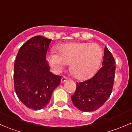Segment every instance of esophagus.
Segmentation results:
<instances>
[{
	"label": "esophagus",
	"instance_id": "esophagus-1",
	"mask_svg": "<svg viewBox=\"0 0 132 132\" xmlns=\"http://www.w3.org/2000/svg\"><path fill=\"white\" fill-rule=\"evenodd\" d=\"M68 77H66V76H63V77H62L61 78V81L62 82H64V81H67V80H68Z\"/></svg>",
	"mask_w": 132,
	"mask_h": 132
}]
</instances>
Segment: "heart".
Here are the masks:
<instances>
[{"mask_svg":"<svg viewBox=\"0 0 132 132\" xmlns=\"http://www.w3.org/2000/svg\"><path fill=\"white\" fill-rule=\"evenodd\" d=\"M102 55L101 48L95 44L72 43L61 45L59 54L51 51L47 59L52 67L59 70L71 62V68L75 75L84 78L96 70Z\"/></svg>","mask_w":132,"mask_h":132,"instance_id":"heart-1","label":"heart"}]
</instances>
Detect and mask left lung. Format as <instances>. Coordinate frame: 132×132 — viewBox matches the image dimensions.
<instances>
[{
    "instance_id": "8db88e82",
    "label": "left lung",
    "mask_w": 132,
    "mask_h": 132,
    "mask_svg": "<svg viewBox=\"0 0 132 132\" xmlns=\"http://www.w3.org/2000/svg\"><path fill=\"white\" fill-rule=\"evenodd\" d=\"M102 66L90 78L77 82L75 92L71 96L73 104L79 110L90 112L101 108L109 97L113 88L116 63L106 47Z\"/></svg>"
}]
</instances>
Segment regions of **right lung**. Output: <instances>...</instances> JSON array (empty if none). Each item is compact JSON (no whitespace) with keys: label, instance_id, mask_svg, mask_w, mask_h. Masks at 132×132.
<instances>
[{"label":"right lung","instance_id":"right-lung-1","mask_svg":"<svg viewBox=\"0 0 132 132\" xmlns=\"http://www.w3.org/2000/svg\"><path fill=\"white\" fill-rule=\"evenodd\" d=\"M51 39L35 36L18 52L14 66V85L18 97L27 108L42 109L49 102L61 76L49 71L47 55Z\"/></svg>","mask_w":132,"mask_h":132}]
</instances>
